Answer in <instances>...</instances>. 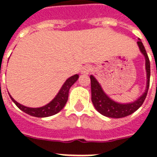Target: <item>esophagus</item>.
Instances as JSON below:
<instances>
[{
	"label": "esophagus",
	"instance_id": "34e87169",
	"mask_svg": "<svg viewBox=\"0 0 157 157\" xmlns=\"http://www.w3.org/2000/svg\"><path fill=\"white\" fill-rule=\"evenodd\" d=\"M91 71H92V67L90 66V65H86L81 69V72L83 74H89Z\"/></svg>",
	"mask_w": 157,
	"mask_h": 157
}]
</instances>
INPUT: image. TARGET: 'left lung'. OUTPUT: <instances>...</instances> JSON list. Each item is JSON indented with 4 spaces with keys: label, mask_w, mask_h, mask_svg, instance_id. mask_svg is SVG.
Listing matches in <instances>:
<instances>
[{
    "label": "left lung",
    "mask_w": 157,
    "mask_h": 157,
    "mask_svg": "<svg viewBox=\"0 0 157 157\" xmlns=\"http://www.w3.org/2000/svg\"><path fill=\"white\" fill-rule=\"evenodd\" d=\"M138 45L139 47L143 53L145 59H146V70H147V90L145 93L138 98L134 103H127V104H121V103H116L112 101L101 88L100 85L98 84L93 76H90L91 81V100L93 103L94 106L99 113L107 117H112V118H121L129 116V115L134 113L136 110H138L141 107L142 104L144 103V100L147 94L148 91L149 85H150V73H151V69H150V61L146 52V50L144 48V44L142 43L140 40H138Z\"/></svg>",
    "instance_id": "obj_1"
}]
</instances>
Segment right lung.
Returning <instances> with one entry per match:
<instances>
[{"label":"right lung","instance_id":"add662e5","mask_svg":"<svg viewBox=\"0 0 157 157\" xmlns=\"http://www.w3.org/2000/svg\"><path fill=\"white\" fill-rule=\"evenodd\" d=\"M78 75L76 74V75H74V76H71L70 78L67 79L65 81V83L63 84V86H62L61 90H59L56 97L50 103H48L47 105H45L44 107H38V108H32V107H25L23 105H21L20 103H17L10 95V97L13 103H15L16 106L19 109L22 110L23 112L27 113V114L36 117H50V116H53V115L56 114L59 112H60L63 108L65 104H66L67 101V98H68L69 90L71 88V86L78 80Z\"/></svg>","mask_w":157,"mask_h":157}]
</instances>
